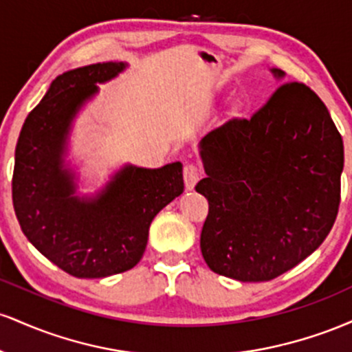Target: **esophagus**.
<instances>
[{
	"label": "esophagus",
	"instance_id": "obj_1",
	"mask_svg": "<svg viewBox=\"0 0 352 352\" xmlns=\"http://www.w3.org/2000/svg\"><path fill=\"white\" fill-rule=\"evenodd\" d=\"M201 179V170L197 167L195 164H188L184 167V182H185V188L187 190H193L195 188L197 182Z\"/></svg>",
	"mask_w": 352,
	"mask_h": 352
}]
</instances>
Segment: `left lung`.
<instances>
[{
    "mask_svg": "<svg viewBox=\"0 0 352 352\" xmlns=\"http://www.w3.org/2000/svg\"><path fill=\"white\" fill-rule=\"evenodd\" d=\"M200 155L207 177L195 190L208 200L200 248L212 272L270 281L328 236L341 201L344 145L306 84L283 82L250 119L213 129Z\"/></svg>",
    "mask_w": 352,
    "mask_h": 352,
    "instance_id": "left-lung-1",
    "label": "left lung"
}]
</instances>
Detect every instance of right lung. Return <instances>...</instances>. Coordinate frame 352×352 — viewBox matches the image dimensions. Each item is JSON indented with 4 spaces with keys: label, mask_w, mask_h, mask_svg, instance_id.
<instances>
[{
    "label": "right lung",
    "mask_w": 352,
    "mask_h": 352,
    "mask_svg": "<svg viewBox=\"0 0 352 352\" xmlns=\"http://www.w3.org/2000/svg\"><path fill=\"white\" fill-rule=\"evenodd\" d=\"M124 63H98L60 74L24 120L16 144L13 205L23 233L47 260L76 278H106L134 268L145 252L153 217L184 192L182 164L125 165L94 199L76 197L64 168L71 122L96 84Z\"/></svg>",
    "instance_id": "1"
}]
</instances>
